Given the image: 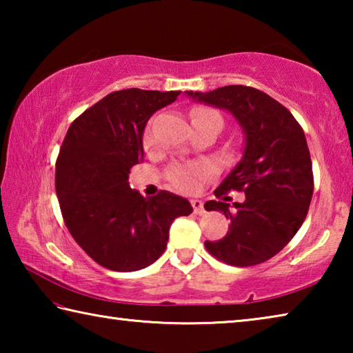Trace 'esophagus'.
<instances>
[{
    "instance_id": "obj_1",
    "label": "esophagus",
    "mask_w": 353,
    "mask_h": 353,
    "mask_svg": "<svg viewBox=\"0 0 353 353\" xmlns=\"http://www.w3.org/2000/svg\"><path fill=\"white\" fill-rule=\"evenodd\" d=\"M191 205H193V212H194L196 214H204V213H205L204 204H202V201L193 199V201H191Z\"/></svg>"
}]
</instances>
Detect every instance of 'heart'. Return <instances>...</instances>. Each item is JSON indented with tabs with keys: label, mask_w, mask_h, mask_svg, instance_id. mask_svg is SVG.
<instances>
[{
	"label": "heart",
	"mask_w": 353,
	"mask_h": 353,
	"mask_svg": "<svg viewBox=\"0 0 353 353\" xmlns=\"http://www.w3.org/2000/svg\"><path fill=\"white\" fill-rule=\"evenodd\" d=\"M202 113H210V115H216V113L208 109H196L191 115H202ZM155 143L154 130L149 128L145 134V146L149 148ZM212 174V168L204 163H185V165H174L170 170V181L176 185L179 190L185 191V193H191V191L198 190L199 183L204 181L207 176Z\"/></svg>",
	"instance_id": "b5f03b06"
}]
</instances>
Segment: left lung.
I'll use <instances>...</instances> for the list:
<instances>
[{
    "label": "left lung",
    "instance_id": "left-lung-1",
    "mask_svg": "<svg viewBox=\"0 0 353 353\" xmlns=\"http://www.w3.org/2000/svg\"><path fill=\"white\" fill-rule=\"evenodd\" d=\"M187 94L230 112L246 139L241 160L214 190L216 198L243 191L246 199L234 205L205 202V210L224 212L230 219L223 240L205 241V248L227 265H260L291 241L308 213L313 170L305 134L286 107L254 87L225 85Z\"/></svg>",
    "mask_w": 353,
    "mask_h": 353
}]
</instances>
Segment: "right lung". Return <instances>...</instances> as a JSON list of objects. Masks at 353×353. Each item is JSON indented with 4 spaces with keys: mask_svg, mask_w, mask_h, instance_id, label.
<instances>
[{
    "mask_svg": "<svg viewBox=\"0 0 353 353\" xmlns=\"http://www.w3.org/2000/svg\"><path fill=\"white\" fill-rule=\"evenodd\" d=\"M181 92L128 88L107 94L77 117L56 162V193L65 225L98 265L130 272L165 252L170 225L193 212L190 202L160 191L143 198L129 187L143 160V130L152 113Z\"/></svg>",
    "mask_w": 353,
    "mask_h": 353,
    "instance_id": "obj_1",
    "label": "right lung"
}]
</instances>
